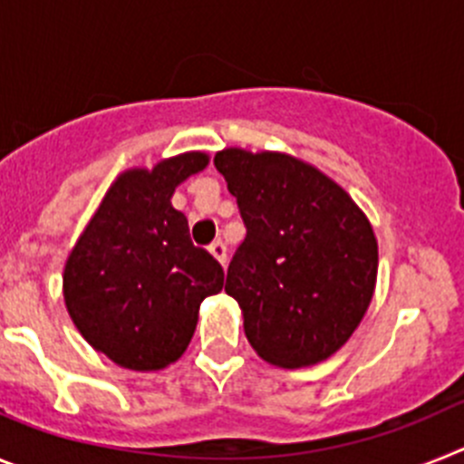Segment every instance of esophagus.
<instances>
[{
  "label": "esophagus",
  "mask_w": 464,
  "mask_h": 464,
  "mask_svg": "<svg viewBox=\"0 0 464 464\" xmlns=\"http://www.w3.org/2000/svg\"><path fill=\"white\" fill-rule=\"evenodd\" d=\"M208 251H211V256L216 257V260H218L220 265H223V267H225V262H227V248H225L223 241H213Z\"/></svg>",
  "instance_id": "34e87169"
}]
</instances>
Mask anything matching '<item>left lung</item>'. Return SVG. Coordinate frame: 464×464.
<instances>
[{
  "label": "left lung",
  "mask_w": 464,
  "mask_h": 464,
  "mask_svg": "<svg viewBox=\"0 0 464 464\" xmlns=\"http://www.w3.org/2000/svg\"><path fill=\"white\" fill-rule=\"evenodd\" d=\"M213 165L246 225L225 278L246 339L276 367L323 362L358 330L374 297L379 244L370 218L337 181L295 155L232 146Z\"/></svg>",
  "instance_id": "8db88e82"
}]
</instances>
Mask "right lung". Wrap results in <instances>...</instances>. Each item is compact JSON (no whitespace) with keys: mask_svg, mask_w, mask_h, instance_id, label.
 Listing matches in <instances>:
<instances>
[{"mask_svg":"<svg viewBox=\"0 0 464 464\" xmlns=\"http://www.w3.org/2000/svg\"><path fill=\"white\" fill-rule=\"evenodd\" d=\"M202 150L116 176L73 244L64 306L81 337L134 372H158L186 353L199 304L223 290V267L190 241L174 190L207 169Z\"/></svg>","mask_w":464,"mask_h":464,"instance_id":"right-lung-1","label":"right lung"}]
</instances>
